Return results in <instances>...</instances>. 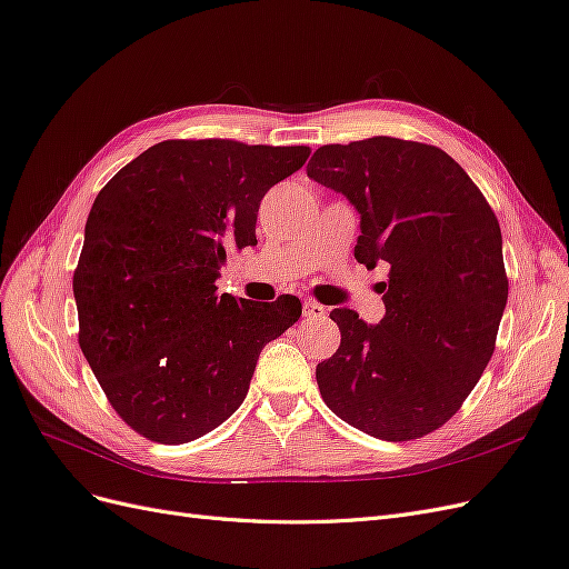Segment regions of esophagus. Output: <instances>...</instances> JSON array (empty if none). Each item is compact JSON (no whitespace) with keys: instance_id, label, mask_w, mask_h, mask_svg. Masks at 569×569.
Wrapping results in <instances>:
<instances>
[{"instance_id":"obj_1","label":"esophagus","mask_w":569,"mask_h":569,"mask_svg":"<svg viewBox=\"0 0 569 569\" xmlns=\"http://www.w3.org/2000/svg\"><path fill=\"white\" fill-rule=\"evenodd\" d=\"M303 316L306 318H325L327 316V308L322 303H318V301L306 299L303 301Z\"/></svg>"}]
</instances>
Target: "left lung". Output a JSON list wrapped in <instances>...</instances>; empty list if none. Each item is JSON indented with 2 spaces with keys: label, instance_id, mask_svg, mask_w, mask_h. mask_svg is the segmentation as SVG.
I'll list each match as a JSON object with an SVG mask.
<instances>
[{
  "label": "left lung",
  "instance_id": "obj_1",
  "mask_svg": "<svg viewBox=\"0 0 569 569\" xmlns=\"http://www.w3.org/2000/svg\"><path fill=\"white\" fill-rule=\"evenodd\" d=\"M306 170L358 209L356 261L389 263L380 325L330 313L341 343L316 368L322 401L370 437L420 439L456 416L496 349L508 301L496 213L435 144H325Z\"/></svg>",
  "mask_w": 569,
  "mask_h": 569
}]
</instances>
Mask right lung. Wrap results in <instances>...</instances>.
<instances>
[{
	"label": "right lung",
	"mask_w": 569,
	"mask_h": 569,
	"mask_svg": "<svg viewBox=\"0 0 569 569\" xmlns=\"http://www.w3.org/2000/svg\"><path fill=\"white\" fill-rule=\"evenodd\" d=\"M308 147L166 140L101 187L73 272L78 343L111 408L137 435L187 443L242 406L256 360L301 301L218 297L228 253L256 244L272 184Z\"/></svg>",
	"instance_id": "1"
}]
</instances>
